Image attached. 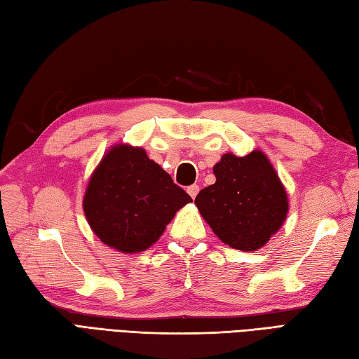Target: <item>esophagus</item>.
I'll list each match as a JSON object with an SVG mask.
<instances>
[{
  "mask_svg": "<svg viewBox=\"0 0 359 359\" xmlns=\"http://www.w3.org/2000/svg\"><path fill=\"white\" fill-rule=\"evenodd\" d=\"M198 192H200V186L198 184H192V186L187 187V194L192 196V198H195L196 194H198Z\"/></svg>",
  "mask_w": 359,
  "mask_h": 359,
  "instance_id": "esophagus-1",
  "label": "esophagus"
}]
</instances>
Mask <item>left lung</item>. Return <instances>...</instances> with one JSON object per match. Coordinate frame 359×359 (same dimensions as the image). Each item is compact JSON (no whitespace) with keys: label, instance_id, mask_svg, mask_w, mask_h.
Returning a JSON list of instances; mask_svg holds the SVG:
<instances>
[{"label":"left lung","instance_id":"left-lung-1","mask_svg":"<svg viewBox=\"0 0 359 359\" xmlns=\"http://www.w3.org/2000/svg\"><path fill=\"white\" fill-rule=\"evenodd\" d=\"M217 181L196 195L195 204L222 241L233 250H259L287 218L288 198L262 151L226 153L214 167Z\"/></svg>","mask_w":359,"mask_h":359}]
</instances>
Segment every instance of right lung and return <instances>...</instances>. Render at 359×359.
Instances as JSON below:
<instances>
[{"label": "right lung", "instance_id": "1", "mask_svg": "<svg viewBox=\"0 0 359 359\" xmlns=\"http://www.w3.org/2000/svg\"><path fill=\"white\" fill-rule=\"evenodd\" d=\"M192 201L142 149L116 145L88 184L83 210L94 233L122 252L147 250Z\"/></svg>", "mask_w": 359, "mask_h": 359}]
</instances>
